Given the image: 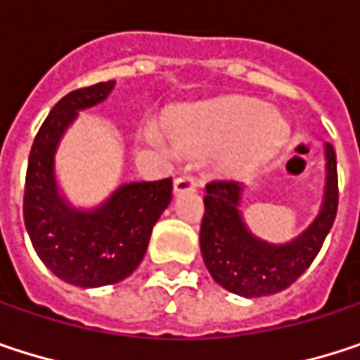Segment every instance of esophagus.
Wrapping results in <instances>:
<instances>
[{"label": "esophagus", "instance_id": "1", "mask_svg": "<svg viewBox=\"0 0 360 360\" xmlns=\"http://www.w3.org/2000/svg\"><path fill=\"white\" fill-rule=\"evenodd\" d=\"M195 189V179L189 175H181L175 179V193H183V191H193Z\"/></svg>", "mask_w": 360, "mask_h": 360}]
</instances>
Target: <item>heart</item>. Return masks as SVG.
Instances as JSON below:
<instances>
[{
    "instance_id": "heart-1",
    "label": "heart",
    "mask_w": 360,
    "mask_h": 360,
    "mask_svg": "<svg viewBox=\"0 0 360 360\" xmlns=\"http://www.w3.org/2000/svg\"><path fill=\"white\" fill-rule=\"evenodd\" d=\"M167 131L181 152L198 158L221 154L223 167L229 171L266 162L288 139L283 116L252 98L181 108L171 114ZM143 137L156 148H167V139L156 127H146Z\"/></svg>"
}]
</instances>
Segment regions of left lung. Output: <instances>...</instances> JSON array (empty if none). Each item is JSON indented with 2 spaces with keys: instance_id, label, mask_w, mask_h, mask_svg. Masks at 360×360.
<instances>
[{
  "instance_id": "1",
  "label": "left lung",
  "mask_w": 360,
  "mask_h": 360,
  "mask_svg": "<svg viewBox=\"0 0 360 360\" xmlns=\"http://www.w3.org/2000/svg\"><path fill=\"white\" fill-rule=\"evenodd\" d=\"M244 187L238 181L214 179L206 185L200 248L212 279L225 290L258 298L290 288L315 260L338 212L335 152L325 146V191L315 221L285 244H269L252 236L240 202Z\"/></svg>"
}]
</instances>
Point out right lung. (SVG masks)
Listing matches in <instances>:
<instances>
[{"mask_svg": "<svg viewBox=\"0 0 360 360\" xmlns=\"http://www.w3.org/2000/svg\"><path fill=\"white\" fill-rule=\"evenodd\" d=\"M114 81L64 96L37 133L25 183V225L37 256L62 281L100 288L122 281L143 260L152 229L173 198V181L120 185L91 210L75 208L58 189L56 152L81 110L104 102Z\"/></svg>", "mask_w": 360, "mask_h": 360, "instance_id": "1", "label": "right lung"}]
</instances>
